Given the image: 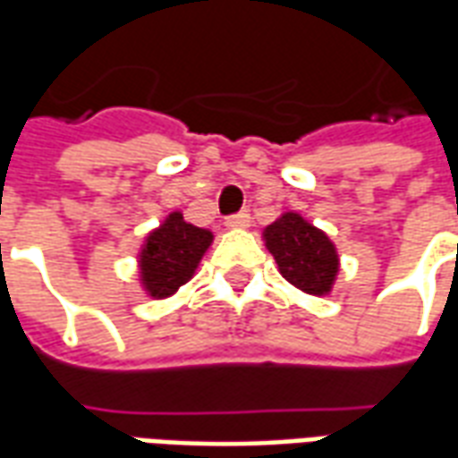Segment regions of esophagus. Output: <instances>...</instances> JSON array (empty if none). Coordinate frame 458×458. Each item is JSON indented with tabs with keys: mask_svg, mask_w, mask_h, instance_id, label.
Here are the masks:
<instances>
[{
	"mask_svg": "<svg viewBox=\"0 0 458 458\" xmlns=\"http://www.w3.org/2000/svg\"><path fill=\"white\" fill-rule=\"evenodd\" d=\"M225 225H228L230 230L250 228V213H248V210H240V213H235V216L225 218Z\"/></svg>",
	"mask_w": 458,
	"mask_h": 458,
	"instance_id": "esophagus-1",
	"label": "esophagus"
}]
</instances>
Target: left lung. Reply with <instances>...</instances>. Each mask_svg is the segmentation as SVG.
<instances>
[{"mask_svg":"<svg viewBox=\"0 0 458 458\" xmlns=\"http://www.w3.org/2000/svg\"><path fill=\"white\" fill-rule=\"evenodd\" d=\"M262 240L277 262L279 275L304 294L327 297L336 284L338 252L324 230L294 210L282 213L262 230Z\"/></svg>","mask_w":458,"mask_h":458,"instance_id":"obj_1","label":"left lung"}]
</instances>
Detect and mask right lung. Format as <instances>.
Wrapping results in <instances>:
<instances>
[{
	"mask_svg": "<svg viewBox=\"0 0 458 458\" xmlns=\"http://www.w3.org/2000/svg\"><path fill=\"white\" fill-rule=\"evenodd\" d=\"M213 242V233L196 228L183 220L181 210L169 213L159 228L144 238L137 255L140 284L151 299H166L176 294L193 275L206 250Z\"/></svg>",
	"mask_w": 458,
	"mask_h": 458,
	"instance_id": "add662e5",
	"label": "right lung"
}]
</instances>
